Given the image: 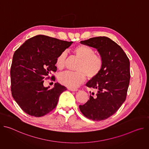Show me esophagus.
<instances>
[{"mask_svg":"<svg viewBox=\"0 0 149 149\" xmlns=\"http://www.w3.org/2000/svg\"><path fill=\"white\" fill-rule=\"evenodd\" d=\"M68 90L71 91H77L78 90L77 88H68Z\"/></svg>","mask_w":149,"mask_h":149,"instance_id":"1","label":"esophagus"}]
</instances>
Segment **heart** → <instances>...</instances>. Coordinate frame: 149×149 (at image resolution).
<instances>
[{"mask_svg": "<svg viewBox=\"0 0 149 149\" xmlns=\"http://www.w3.org/2000/svg\"><path fill=\"white\" fill-rule=\"evenodd\" d=\"M73 53L79 59L76 68V72L65 71L59 74L58 81L64 86L75 88L86 80V75L89 78H96L101 72L103 67L102 58L95 54L94 50L90 47L79 45L73 49ZM67 59L66 52H61L56 59V66L63 68Z\"/></svg>", "mask_w": 149, "mask_h": 149, "instance_id": "obj_1", "label": "heart"}]
</instances>
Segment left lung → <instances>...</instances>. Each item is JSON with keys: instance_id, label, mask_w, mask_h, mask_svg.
Here are the masks:
<instances>
[{"instance_id": "8db88e82", "label": "left lung", "mask_w": 149, "mask_h": 149, "mask_svg": "<svg viewBox=\"0 0 149 149\" xmlns=\"http://www.w3.org/2000/svg\"><path fill=\"white\" fill-rule=\"evenodd\" d=\"M81 44L96 48L103 61L100 74L86 86L97 90L79 108L84 116L94 121L113 116L125 101L130 78V61L123 49L108 37L98 36L81 41ZM91 94V92H90Z\"/></svg>"}]
</instances>
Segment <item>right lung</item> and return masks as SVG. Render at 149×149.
<instances>
[{"instance_id": "obj_1", "label": "right lung", "mask_w": 149, "mask_h": 149, "mask_svg": "<svg viewBox=\"0 0 149 149\" xmlns=\"http://www.w3.org/2000/svg\"><path fill=\"white\" fill-rule=\"evenodd\" d=\"M72 44L39 35L26 40L15 52L10 68L12 95L26 114L39 117L56 107L61 94L67 88L56 82L49 89L43 84L52 71H56L57 56ZM51 79L55 77L52 76Z\"/></svg>"}]
</instances>
